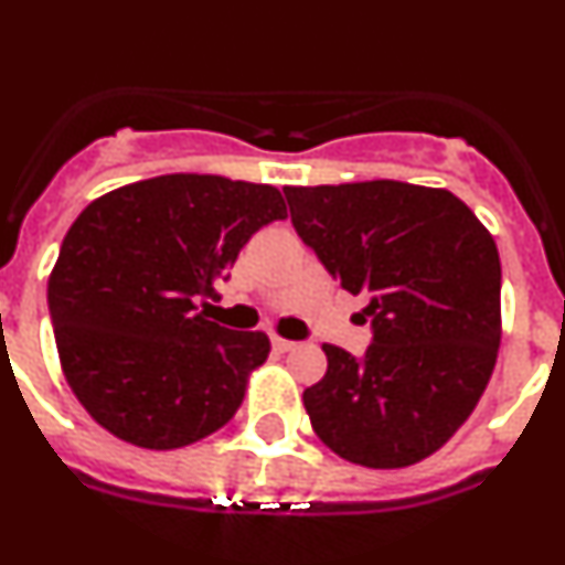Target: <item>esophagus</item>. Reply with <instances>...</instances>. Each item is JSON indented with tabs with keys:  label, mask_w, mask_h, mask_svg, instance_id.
Wrapping results in <instances>:
<instances>
[{
	"label": "esophagus",
	"mask_w": 565,
	"mask_h": 565,
	"mask_svg": "<svg viewBox=\"0 0 565 565\" xmlns=\"http://www.w3.org/2000/svg\"><path fill=\"white\" fill-rule=\"evenodd\" d=\"M273 348H276L278 354H287V351H292V348H295V342L284 340V337H273Z\"/></svg>",
	"instance_id": "esophagus-1"
}]
</instances>
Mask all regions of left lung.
I'll return each mask as SVG.
<instances>
[{"instance_id": "1", "label": "left lung", "mask_w": 565, "mask_h": 565, "mask_svg": "<svg viewBox=\"0 0 565 565\" xmlns=\"http://www.w3.org/2000/svg\"><path fill=\"white\" fill-rule=\"evenodd\" d=\"M303 245L367 300L362 356L323 345L303 390L312 429L342 460L404 468L468 420L497 365L502 265L493 236L446 189L402 181L287 186Z\"/></svg>"}]
</instances>
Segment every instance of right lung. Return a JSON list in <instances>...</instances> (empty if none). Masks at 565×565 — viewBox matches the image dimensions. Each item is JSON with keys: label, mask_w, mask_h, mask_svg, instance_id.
I'll return each instance as SVG.
<instances>
[{"label": "right lung", "mask_w": 565, "mask_h": 565, "mask_svg": "<svg viewBox=\"0 0 565 565\" xmlns=\"http://www.w3.org/2000/svg\"><path fill=\"white\" fill-rule=\"evenodd\" d=\"M287 217L281 192L220 175H161L88 203L46 287L68 387L103 429L181 449L228 424L262 331L209 320L245 242Z\"/></svg>", "instance_id": "1"}]
</instances>
